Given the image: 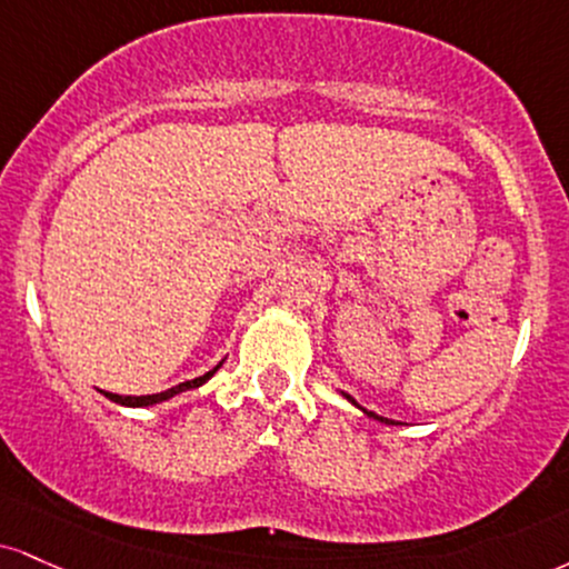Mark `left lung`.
<instances>
[{"instance_id": "left-lung-1", "label": "left lung", "mask_w": 569, "mask_h": 569, "mask_svg": "<svg viewBox=\"0 0 569 569\" xmlns=\"http://www.w3.org/2000/svg\"><path fill=\"white\" fill-rule=\"evenodd\" d=\"M345 397H347V400H350V402H355L350 395H345ZM362 410H366V408H362ZM366 413H368V416H371V419H376V421H385V423H395L392 419H385V416H376V413H373V410H366Z\"/></svg>"}]
</instances>
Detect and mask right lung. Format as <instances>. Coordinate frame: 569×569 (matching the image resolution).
<instances>
[{"mask_svg": "<svg viewBox=\"0 0 569 569\" xmlns=\"http://www.w3.org/2000/svg\"><path fill=\"white\" fill-rule=\"evenodd\" d=\"M219 366H222V362H219ZM219 366H217V368H211L209 373L198 376V379L182 381V385H177V387L167 389V392H159V395H140V397H132V395H113V392H106V397H108V400L119 402V406H129V408H146V406H156V402H163V400H169V397L180 395V392H184V389H196V387L207 385V381L211 379V376H214V373L219 371Z\"/></svg>", "mask_w": 569, "mask_h": 569, "instance_id": "right-lung-1", "label": "right lung"}]
</instances>
